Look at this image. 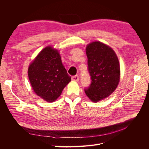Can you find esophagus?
Instances as JSON below:
<instances>
[{
  "label": "esophagus",
  "instance_id": "1",
  "mask_svg": "<svg viewBox=\"0 0 149 149\" xmlns=\"http://www.w3.org/2000/svg\"><path fill=\"white\" fill-rule=\"evenodd\" d=\"M71 79L74 81H79V76L78 75H75V76H72Z\"/></svg>",
  "mask_w": 149,
  "mask_h": 149
}]
</instances>
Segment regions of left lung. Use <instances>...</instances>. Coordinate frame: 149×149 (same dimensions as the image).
Listing matches in <instances>:
<instances>
[{"mask_svg":"<svg viewBox=\"0 0 149 149\" xmlns=\"http://www.w3.org/2000/svg\"><path fill=\"white\" fill-rule=\"evenodd\" d=\"M86 52L91 83L84 91L91 101L97 102L113 93L120 81V65L116 53L100 42L88 44Z\"/></svg>","mask_w":149,"mask_h":149,"instance_id":"8db88e82","label":"left lung"}]
</instances>
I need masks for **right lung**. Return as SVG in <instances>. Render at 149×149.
Returning <instances> with one entry per match:
<instances>
[{"label":"right lung","instance_id":"add662e5","mask_svg":"<svg viewBox=\"0 0 149 149\" xmlns=\"http://www.w3.org/2000/svg\"><path fill=\"white\" fill-rule=\"evenodd\" d=\"M28 75L34 92L49 102L55 101L71 81L59 52L49 46L43 49L31 63Z\"/></svg>","mask_w":149,"mask_h":149}]
</instances>
